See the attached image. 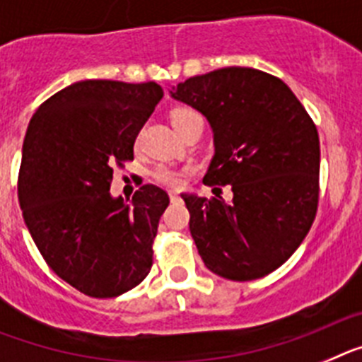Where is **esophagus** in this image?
<instances>
[{
	"label": "esophagus",
	"instance_id": "esophagus-1",
	"mask_svg": "<svg viewBox=\"0 0 362 362\" xmlns=\"http://www.w3.org/2000/svg\"><path fill=\"white\" fill-rule=\"evenodd\" d=\"M169 199H171V202H178V200H180V194H178L177 191H169Z\"/></svg>",
	"mask_w": 362,
	"mask_h": 362
}]
</instances>
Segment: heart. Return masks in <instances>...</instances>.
<instances>
[{"mask_svg": "<svg viewBox=\"0 0 362 362\" xmlns=\"http://www.w3.org/2000/svg\"><path fill=\"white\" fill-rule=\"evenodd\" d=\"M197 115L191 109H177V111L173 112V122L184 120V118H189V116ZM185 177V171H180V169L169 168V165H160V168L155 169V178L156 182L163 185H169V187H178L182 185Z\"/></svg>", "mask_w": 362, "mask_h": 362, "instance_id": "heart-1", "label": "heart"}]
</instances>
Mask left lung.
Wrapping results in <instances>:
<instances>
[{
  "instance_id": "obj_1",
  "label": "left lung",
  "mask_w": 362,
  "mask_h": 362,
  "mask_svg": "<svg viewBox=\"0 0 362 362\" xmlns=\"http://www.w3.org/2000/svg\"><path fill=\"white\" fill-rule=\"evenodd\" d=\"M169 93L211 125L215 155L204 184H229L233 191L229 202L220 194L182 193L206 268L240 282L275 272L300 246L315 218L320 168L315 124L284 81L257 69H216Z\"/></svg>"
}]
</instances>
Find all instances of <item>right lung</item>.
Wrapping results in <instances>:
<instances>
[{
  "mask_svg": "<svg viewBox=\"0 0 362 362\" xmlns=\"http://www.w3.org/2000/svg\"><path fill=\"white\" fill-rule=\"evenodd\" d=\"M163 90L155 81L83 80L37 107L21 151L18 199L49 268L81 293L111 298L153 266L169 197L146 184L131 202L111 194L112 165L133 147Z\"/></svg>",
  "mask_w": 362,
  "mask_h": 362,
  "instance_id": "obj_1",
  "label": "right lung"
}]
</instances>
